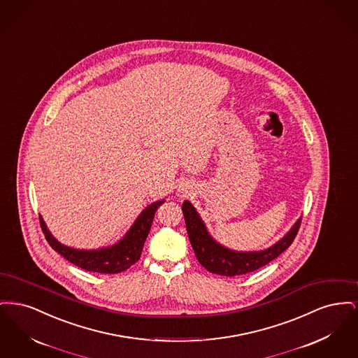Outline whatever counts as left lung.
Instances as JSON below:
<instances>
[{"mask_svg":"<svg viewBox=\"0 0 358 358\" xmlns=\"http://www.w3.org/2000/svg\"><path fill=\"white\" fill-rule=\"evenodd\" d=\"M182 213L187 224V236L197 260L209 273L222 276L252 273L273 262L292 244L302 222L299 219L289 229V234L268 250L259 252H236L222 247L210 238L204 222L189 201L182 204Z\"/></svg>","mask_w":358,"mask_h":358,"instance_id":"1","label":"left lung"}]
</instances>
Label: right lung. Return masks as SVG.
Here are the masks:
<instances>
[{"label": "right lung", "instance_id": "obj_1", "mask_svg": "<svg viewBox=\"0 0 358 358\" xmlns=\"http://www.w3.org/2000/svg\"><path fill=\"white\" fill-rule=\"evenodd\" d=\"M164 203L165 200H161L149 205L139 215L131 229L126 234V236L122 238L118 244L110 248H103L96 251H83V250H75V248L66 247L52 236L51 232L47 229L45 222H43L41 217H40V225L48 244L56 252H59L72 264L91 273H118L130 268L141 257L145 240L149 235V231L153 222L154 215L157 209Z\"/></svg>", "mask_w": 358, "mask_h": 358}]
</instances>
